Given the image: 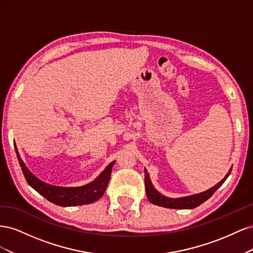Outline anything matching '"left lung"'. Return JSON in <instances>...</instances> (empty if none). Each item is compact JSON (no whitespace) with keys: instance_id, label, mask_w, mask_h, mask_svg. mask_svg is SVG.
<instances>
[{"instance_id":"left-lung-1","label":"left lung","mask_w":253,"mask_h":253,"mask_svg":"<svg viewBox=\"0 0 253 253\" xmlns=\"http://www.w3.org/2000/svg\"><path fill=\"white\" fill-rule=\"evenodd\" d=\"M231 170H229L227 175L225 177L221 179L217 185L214 187L210 188L209 190L205 191V192L194 194V195H190V196H185V197H179V198H170L167 197L163 194H160L158 191L153 187L152 181L150 179V176L148 171L144 169V185H145V192H147L148 200L150 203L160 206V207H165V208H170V209H193L196 208L200 205H202L204 202H206L208 198H210L213 193L223 185L227 177L231 173Z\"/></svg>"}]
</instances>
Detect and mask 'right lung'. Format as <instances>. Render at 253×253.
I'll return each mask as SVG.
<instances>
[{
	"label": "right lung",
	"instance_id": "right-lung-1",
	"mask_svg": "<svg viewBox=\"0 0 253 253\" xmlns=\"http://www.w3.org/2000/svg\"><path fill=\"white\" fill-rule=\"evenodd\" d=\"M16 153L23 174L28 185L34 188L38 193L46 198L52 204L62 207H74L91 204L100 198L108 187L109 180L111 178L112 168L115 162L111 163L105 168L104 171L91 182L81 187H57L49 185V183L40 180L38 177L28 170V168L20 157L18 149L16 148Z\"/></svg>",
	"mask_w": 253,
	"mask_h": 253
}]
</instances>
